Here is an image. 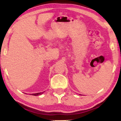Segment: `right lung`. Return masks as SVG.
<instances>
[{
    "instance_id": "1",
    "label": "right lung",
    "mask_w": 121,
    "mask_h": 121,
    "mask_svg": "<svg viewBox=\"0 0 121 121\" xmlns=\"http://www.w3.org/2000/svg\"><path fill=\"white\" fill-rule=\"evenodd\" d=\"M43 93V92H40V93H35V94H32L31 95H42V94Z\"/></svg>"
}]
</instances>
